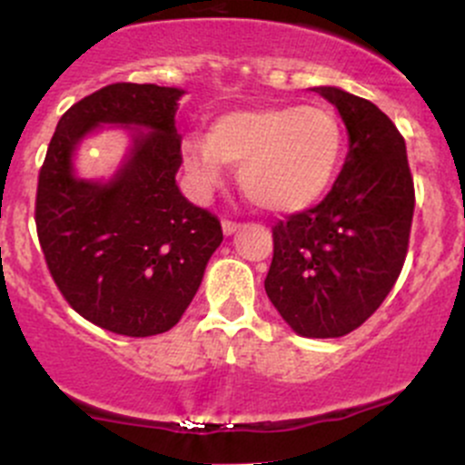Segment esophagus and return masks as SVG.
Returning a JSON list of instances; mask_svg holds the SVG:
<instances>
[{"label":"esophagus","mask_w":465,"mask_h":465,"mask_svg":"<svg viewBox=\"0 0 465 465\" xmlns=\"http://www.w3.org/2000/svg\"><path fill=\"white\" fill-rule=\"evenodd\" d=\"M241 227H242V224L236 223V220H227V218L223 220V232H224V236H232V233H236Z\"/></svg>","instance_id":"1"}]
</instances>
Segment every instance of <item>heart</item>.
Wrapping results in <instances>:
<instances>
[{"label": "heart", "instance_id": "obj_1", "mask_svg": "<svg viewBox=\"0 0 465 465\" xmlns=\"http://www.w3.org/2000/svg\"><path fill=\"white\" fill-rule=\"evenodd\" d=\"M345 129L327 104L236 109L218 115L209 134L183 140V163L200 192H212L227 163H241L238 183L258 207L292 213L310 207L334 180Z\"/></svg>", "mask_w": 465, "mask_h": 465}]
</instances>
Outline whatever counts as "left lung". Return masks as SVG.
<instances>
[{
  "label": "left lung",
  "mask_w": 465,
  "mask_h": 465,
  "mask_svg": "<svg viewBox=\"0 0 465 465\" xmlns=\"http://www.w3.org/2000/svg\"><path fill=\"white\" fill-rule=\"evenodd\" d=\"M314 91L339 109L350 151L316 207L272 227L265 292L296 334L336 339L379 310L403 270L414 180L403 135L379 106L336 86Z\"/></svg>",
  "instance_id": "8db88e82"
}]
</instances>
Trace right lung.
Listing matches in <instances>:
<instances>
[{
    "label": "right lung",
    "mask_w": 465,
    "mask_h": 465,
    "mask_svg": "<svg viewBox=\"0 0 465 465\" xmlns=\"http://www.w3.org/2000/svg\"><path fill=\"white\" fill-rule=\"evenodd\" d=\"M180 89L115 82L82 97L57 122L37 178L35 224L44 261L68 305L124 336L169 331L193 301L223 242L218 216L180 193L175 111ZM100 124L143 125L132 158L106 185L72 175V151Z\"/></svg>",
    "instance_id": "right-lung-1"
}]
</instances>
